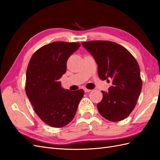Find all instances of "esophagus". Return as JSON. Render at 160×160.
I'll use <instances>...</instances> for the list:
<instances>
[{"mask_svg":"<svg viewBox=\"0 0 160 160\" xmlns=\"http://www.w3.org/2000/svg\"><path fill=\"white\" fill-rule=\"evenodd\" d=\"M91 90V89H88L87 88H84V91L85 92V93H88V92H90Z\"/></svg>","mask_w":160,"mask_h":160,"instance_id":"1","label":"esophagus"}]
</instances>
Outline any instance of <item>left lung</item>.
Segmentation results:
<instances>
[{
  "label": "left lung",
  "mask_w": 160,
  "mask_h": 160,
  "mask_svg": "<svg viewBox=\"0 0 160 160\" xmlns=\"http://www.w3.org/2000/svg\"><path fill=\"white\" fill-rule=\"evenodd\" d=\"M93 56L102 80L112 79L108 92L98 104L99 113L111 122H119L132 113L142 88L140 69L133 56L123 46L108 41L83 42Z\"/></svg>",
  "instance_id": "left-lung-1"
}]
</instances>
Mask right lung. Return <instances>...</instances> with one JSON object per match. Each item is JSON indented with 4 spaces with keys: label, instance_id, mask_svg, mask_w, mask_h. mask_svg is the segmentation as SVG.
<instances>
[{
    "label": "right lung",
    "instance_id": "right-lung-1",
    "mask_svg": "<svg viewBox=\"0 0 160 160\" xmlns=\"http://www.w3.org/2000/svg\"><path fill=\"white\" fill-rule=\"evenodd\" d=\"M79 42H53L32 55L26 74V94L37 115L46 124L62 128L74 118L84 91L61 88L67 61L79 49Z\"/></svg>",
    "mask_w": 160,
    "mask_h": 160
}]
</instances>
